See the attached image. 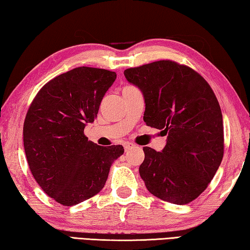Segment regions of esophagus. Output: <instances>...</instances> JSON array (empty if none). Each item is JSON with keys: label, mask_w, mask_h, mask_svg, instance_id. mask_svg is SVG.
I'll use <instances>...</instances> for the list:
<instances>
[{"label": "esophagus", "mask_w": 250, "mask_h": 250, "mask_svg": "<svg viewBox=\"0 0 250 250\" xmlns=\"http://www.w3.org/2000/svg\"><path fill=\"white\" fill-rule=\"evenodd\" d=\"M135 147V145L133 143H125L124 144V149H125V151H128L129 149H132V148H134Z\"/></svg>", "instance_id": "34e87169"}]
</instances>
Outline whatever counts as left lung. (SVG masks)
I'll use <instances>...</instances> for the list:
<instances>
[{"label": "left lung", "mask_w": 250, "mask_h": 250, "mask_svg": "<svg viewBox=\"0 0 250 250\" xmlns=\"http://www.w3.org/2000/svg\"><path fill=\"white\" fill-rule=\"evenodd\" d=\"M124 76L142 91L146 124L167 135L161 151L143 148L139 174L147 190L170 203H190L207 189L224 154L215 94L198 72L171 60L126 69Z\"/></svg>", "instance_id": "left-lung-1"}]
</instances>
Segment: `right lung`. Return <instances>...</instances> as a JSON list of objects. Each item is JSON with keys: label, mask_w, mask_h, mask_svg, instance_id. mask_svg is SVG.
<instances>
[{"label": "right lung", "mask_w": 250, "mask_h": 250, "mask_svg": "<svg viewBox=\"0 0 250 250\" xmlns=\"http://www.w3.org/2000/svg\"><path fill=\"white\" fill-rule=\"evenodd\" d=\"M115 79V72L105 69L74 68L46 83L26 114L23 136L30 171L43 192L64 207L98 194L114 160L124 154L122 145L99 146L83 134Z\"/></svg>", "instance_id": "right-lung-1"}]
</instances>
